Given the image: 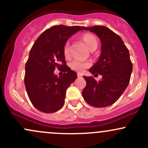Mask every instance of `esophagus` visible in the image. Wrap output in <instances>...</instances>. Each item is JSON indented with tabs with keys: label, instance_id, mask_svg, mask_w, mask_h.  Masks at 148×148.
<instances>
[{
	"label": "esophagus",
	"instance_id": "34e87169",
	"mask_svg": "<svg viewBox=\"0 0 148 148\" xmlns=\"http://www.w3.org/2000/svg\"><path fill=\"white\" fill-rule=\"evenodd\" d=\"M77 76H78V77H82V74H81V73H78L77 74Z\"/></svg>",
	"mask_w": 148,
	"mask_h": 148
}]
</instances>
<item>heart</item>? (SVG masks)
<instances>
[{
    "label": "heart",
    "mask_w": 148,
    "mask_h": 148,
    "mask_svg": "<svg viewBox=\"0 0 148 148\" xmlns=\"http://www.w3.org/2000/svg\"><path fill=\"white\" fill-rule=\"evenodd\" d=\"M83 40L86 44L88 48L89 49H91L95 46H97V39L93 35H90V34H86L84 35L83 37ZM69 44L67 42V43L64 45V53L65 56H67L69 54ZM90 62H84L79 59H74L72 60L70 63V67L73 70L76 71V72H81L84 70L85 69L87 68L90 66Z\"/></svg>",
    "instance_id": "1"
}]
</instances>
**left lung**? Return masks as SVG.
Returning a JSON list of instances; mask_svg holds the SVG:
<instances>
[{
	"label": "left lung",
	"instance_id": "obj_1",
	"mask_svg": "<svg viewBox=\"0 0 148 148\" xmlns=\"http://www.w3.org/2000/svg\"><path fill=\"white\" fill-rule=\"evenodd\" d=\"M84 29L96 34L100 39V56L89 72L92 74L98 73L102 79L97 82L92 76H84L86 86L82 95L92 106H111L123 95L130 83L133 67L130 52L121 37L106 27L95 25Z\"/></svg>",
	"mask_w": 148,
	"mask_h": 148
}]
</instances>
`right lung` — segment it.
Listing matches in <instances>:
<instances>
[{
  "label": "right lung",
  "instance_id": "add662e5",
  "mask_svg": "<svg viewBox=\"0 0 148 148\" xmlns=\"http://www.w3.org/2000/svg\"><path fill=\"white\" fill-rule=\"evenodd\" d=\"M84 28L54 25L42 33L30 49L24 83L30 101L39 111L55 113L63 106L66 90L77 78L66 65L64 47L69 37ZM56 68H64V75H56Z\"/></svg>",
  "mask_w": 148,
  "mask_h": 148
}]
</instances>
